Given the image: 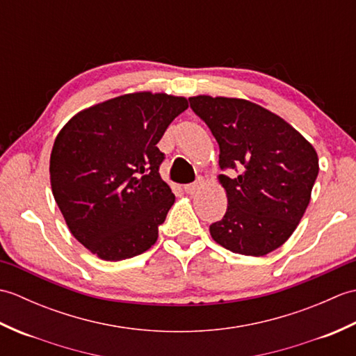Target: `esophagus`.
<instances>
[{"label": "esophagus", "mask_w": 356, "mask_h": 356, "mask_svg": "<svg viewBox=\"0 0 356 356\" xmlns=\"http://www.w3.org/2000/svg\"><path fill=\"white\" fill-rule=\"evenodd\" d=\"M203 186V180L202 179H199L197 182H194V184H190V185H185L184 186V190H185V193L186 194H195L197 191H200V188Z\"/></svg>", "instance_id": "34e87169"}]
</instances>
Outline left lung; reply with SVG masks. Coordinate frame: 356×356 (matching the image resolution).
Here are the masks:
<instances>
[{
	"label": "left lung",
	"instance_id": "obj_1",
	"mask_svg": "<svg viewBox=\"0 0 356 356\" xmlns=\"http://www.w3.org/2000/svg\"><path fill=\"white\" fill-rule=\"evenodd\" d=\"M193 111L216 138L228 197L222 220L209 226L218 245L241 255H266L292 236L311 202L318 156L284 119L237 97L193 96Z\"/></svg>",
	"mask_w": 356,
	"mask_h": 356
}]
</instances>
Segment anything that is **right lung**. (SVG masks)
<instances>
[{"label":"right lung","mask_w":356,"mask_h":356,"mask_svg":"<svg viewBox=\"0 0 356 356\" xmlns=\"http://www.w3.org/2000/svg\"><path fill=\"white\" fill-rule=\"evenodd\" d=\"M188 108L186 97L138 92L79 111L50 154L53 197L73 237L107 261L131 259L156 243L174 203L156 145Z\"/></svg>","instance_id":"obj_1"}]
</instances>
